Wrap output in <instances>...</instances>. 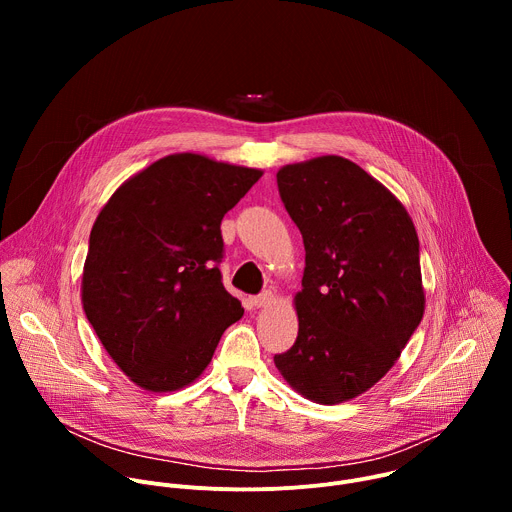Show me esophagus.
I'll use <instances>...</instances> for the list:
<instances>
[{
	"instance_id": "34e87169",
	"label": "esophagus",
	"mask_w": 512,
	"mask_h": 512,
	"mask_svg": "<svg viewBox=\"0 0 512 512\" xmlns=\"http://www.w3.org/2000/svg\"><path fill=\"white\" fill-rule=\"evenodd\" d=\"M273 302H275V294H273V291H263L261 296L253 298V306H255V308H267V306H271Z\"/></svg>"
}]
</instances>
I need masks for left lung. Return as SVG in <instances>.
Listing matches in <instances>:
<instances>
[{
    "label": "left lung",
    "mask_w": 512,
    "mask_h": 512,
    "mask_svg": "<svg viewBox=\"0 0 512 512\" xmlns=\"http://www.w3.org/2000/svg\"><path fill=\"white\" fill-rule=\"evenodd\" d=\"M304 237L296 344L273 362L302 397L336 405L375 387L425 312L419 239L401 200L342 156L277 172Z\"/></svg>",
    "instance_id": "left-lung-1"
}]
</instances>
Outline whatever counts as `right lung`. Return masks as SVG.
Instances as JSON below:
<instances>
[{"mask_svg":"<svg viewBox=\"0 0 512 512\" xmlns=\"http://www.w3.org/2000/svg\"><path fill=\"white\" fill-rule=\"evenodd\" d=\"M257 168L172 154L127 178L89 239L81 300L103 348L150 393L192 385L243 308L223 285V216Z\"/></svg>","mask_w":512,"mask_h":512,"instance_id":"right-lung-1","label":"right lung"}]
</instances>
